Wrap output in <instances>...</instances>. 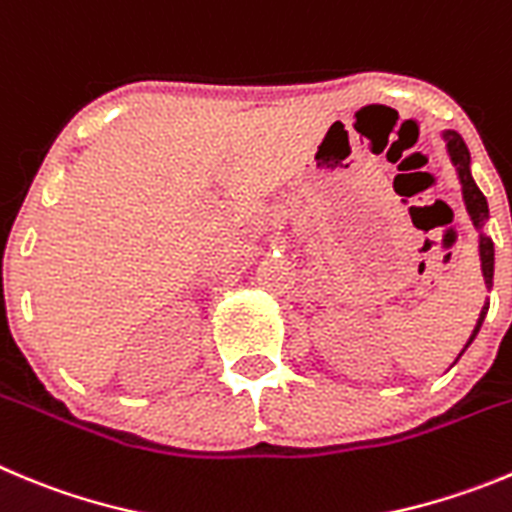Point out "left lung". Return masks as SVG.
<instances>
[{
  "label": "left lung",
  "mask_w": 512,
  "mask_h": 512,
  "mask_svg": "<svg viewBox=\"0 0 512 512\" xmlns=\"http://www.w3.org/2000/svg\"><path fill=\"white\" fill-rule=\"evenodd\" d=\"M444 139H447L449 157H452L454 167H457L459 182H462V195H464V205H467V213H470L472 223H475L477 228H482V223L487 220V213H490V210H487L485 195H482L480 187L475 185V180H472V175H470V149H467V144H464V139L459 137L457 131H444ZM480 261H482V274H485V284L487 287H492V271H495V248H492L490 238L482 236V233H480ZM485 314H487V304L482 307L480 320H477L470 342L475 340V335L480 332ZM470 342H467V345H470Z\"/></svg>",
  "instance_id": "8db88e82"
}]
</instances>
